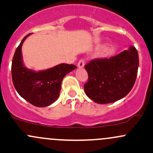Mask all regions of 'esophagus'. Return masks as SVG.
<instances>
[{"label": "esophagus", "instance_id": "obj_1", "mask_svg": "<svg viewBox=\"0 0 153 153\" xmlns=\"http://www.w3.org/2000/svg\"><path fill=\"white\" fill-rule=\"evenodd\" d=\"M77 65H78L79 68H83V67L85 66V60H84L83 58L80 59V60H79L78 63H77Z\"/></svg>", "mask_w": 153, "mask_h": 153}]
</instances>
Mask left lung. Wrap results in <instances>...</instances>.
<instances>
[{
    "mask_svg": "<svg viewBox=\"0 0 153 153\" xmlns=\"http://www.w3.org/2000/svg\"><path fill=\"white\" fill-rule=\"evenodd\" d=\"M139 55L134 47L110 58H96L85 65L86 95L98 103H109L127 96L135 84Z\"/></svg>",
    "mask_w": 153,
    "mask_h": 153,
    "instance_id": "1",
    "label": "left lung"
}]
</instances>
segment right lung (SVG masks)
Returning a JSON list of instances; mask_svg holds the SVG:
<instances>
[{"instance_id":"right-lung-1","label":"right lung","mask_w":153,"mask_h":153,"mask_svg":"<svg viewBox=\"0 0 153 153\" xmlns=\"http://www.w3.org/2000/svg\"><path fill=\"white\" fill-rule=\"evenodd\" d=\"M24 37L14 52L11 64V77L19 95L33 106L44 107L58 98L63 77L76 68L73 64L62 63L50 69L36 72L24 66L22 60V45Z\"/></svg>"}]
</instances>
